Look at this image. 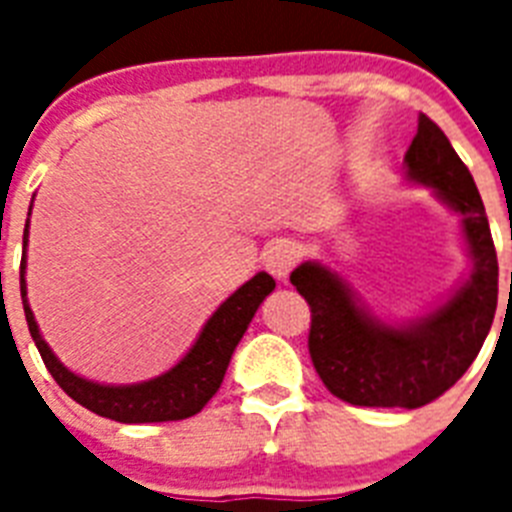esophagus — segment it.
Masks as SVG:
<instances>
[{
    "label": "esophagus",
    "mask_w": 512,
    "mask_h": 512,
    "mask_svg": "<svg viewBox=\"0 0 512 512\" xmlns=\"http://www.w3.org/2000/svg\"><path fill=\"white\" fill-rule=\"evenodd\" d=\"M297 247L292 244V241L281 239L276 241L268 252H265L263 263L265 268H268V273H271L273 279L276 281H287L289 273H292V268L297 265Z\"/></svg>",
    "instance_id": "34e87169"
}]
</instances>
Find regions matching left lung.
Instances as JSON below:
<instances>
[{"mask_svg": "<svg viewBox=\"0 0 512 512\" xmlns=\"http://www.w3.org/2000/svg\"><path fill=\"white\" fill-rule=\"evenodd\" d=\"M406 180L428 185L460 215L473 271L436 311L388 324L321 263L297 265L289 281L311 305L313 366L332 396L353 406L417 409L436 401L468 372L497 311V252L484 201L441 127L420 114L404 156ZM512 281V276H510Z\"/></svg>", "mask_w": 512, "mask_h": 512, "instance_id": "8db88e82", "label": "left lung"}]
</instances>
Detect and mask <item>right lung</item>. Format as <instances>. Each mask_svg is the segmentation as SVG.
Masks as SVG:
<instances>
[{
	"instance_id": "right-lung-1",
	"label": "right lung",
	"mask_w": 512,
	"mask_h": 512,
	"mask_svg": "<svg viewBox=\"0 0 512 512\" xmlns=\"http://www.w3.org/2000/svg\"><path fill=\"white\" fill-rule=\"evenodd\" d=\"M26 244L28 220L26 231H23L20 297H23L28 332L34 337L39 353H42L44 366L50 369L55 382L74 398L76 404H82L84 409L116 422H170L185 420V417H193L196 412H201L204 404L220 388L225 369L231 364L233 350L247 332L255 311L265 297L276 289V281L268 273H257L212 313V319L204 324L191 350L172 366L170 372L159 374L154 380L132 382V385H103V382L84 380L71 369H66L58 361V356L52 353L50 345L39 335L34 313H31V305L26 300Z\"/></svg>"
}]
</instances>
